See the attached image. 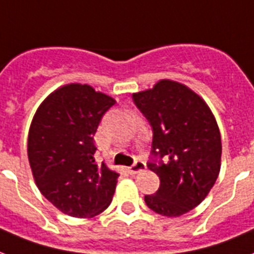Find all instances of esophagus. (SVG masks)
Returning a JSON list of instances; mask_svg holds the SVG:
<instances>
[{
  "instance_id": "obj_1",
  "label": "esophagus",
  "mask_w": 254,
  "mask_h": 254,
  "mask_svg": "<svg viewBox=\"0 0 254 254\" xmlns=\"http://www.w3.org/2000/svg\"><path fill=\"white\" fill-rule=\"evenodd\" d=\"M146 169V164L142 161H135L133 165L129 168V173L130 174H137L140 173V172H142V170Z\"/></svg>"
}]
</instances>
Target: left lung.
<instances>
[{"label": "left lung", "instance_id": "left-lung-1", "mask_svg": "<svg viewBox=\"0 0 254 254\" xmlns=\"http://www.w3.org/2000/svg\"><path fill=\"white\" fill-rule=\"evenodd\" d=\"M131 97L153 129L152 153L161 158L148 164L160 177V188L145 202L161 216L180 217L205 200L218 177L217 121L204 98L177 81L160 80Z\"/></svg>", "mask_w": 254, "mask_h": 254}]
</instances>
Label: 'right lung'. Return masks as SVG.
I'll list each match as a JSON object with an SVG mask.
<instances>
[{"mask_svg":"<svg viewBox=\"0 0 254 254\" xmlns=\"http://www.w3.org/2000/svg\"><path fill=\"white\" fill-rule=\"evenodd\" d=\"M116 104L90 85L67 84L38 106L28 135L33 179L46 200L77 218L94 217L112 202L120 174L97 165L94 145L102 116Z\"/></svg>","mask_w":254,"mask_h":254,"instance_id":"obj_1","label":"right lung"}]
</instances>
